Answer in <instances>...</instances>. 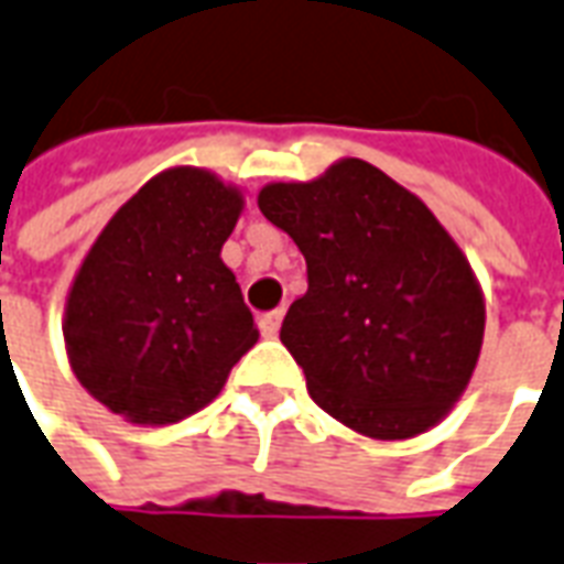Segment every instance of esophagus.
<instances>
[{
    "instance_id": "34e87169",
    "label": "esophagus",
    "mask_w": 564,
    "mask_h": 564,
    "mask_svg": "<svg viewBox=\"0 0 564 564\" xmlns=\"http://www.w3.org/2000/svg\"><path fill=\"white\" fill-rule=\"evenodd\" d=\"M258 327H261V336L264 338H276L279 327H282V312H270L258 321Z\"/></svg>"
}]
</instances>
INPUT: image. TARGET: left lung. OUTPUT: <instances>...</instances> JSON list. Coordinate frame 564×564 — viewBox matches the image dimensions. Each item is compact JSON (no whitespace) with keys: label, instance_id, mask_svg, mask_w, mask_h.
I'll return each mask as SVG.
<instances>
[{"label":"left lung","instance_id":"8db88e82","mask_svg":"<svg viewBox=\"0 0 564 564\" xmlns=\"http://www.w3.org/2000/svg\"><path fill=\"white\" fill-rule=\"evenodd\" d=\"M258 207L306 258L279 338L317 408L371 440L446 419L481 354L485 294L431 207L357 156L261 186Z\"/></svg>","mask_w":564,"mask_h":564}]
</instances>
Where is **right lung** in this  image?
I'll return each mask as SVG.
<instances>
[{
	"label": "right lung",
	"instance_id": "add662e5",
	"mask_svg": "<svg viewBox=\"0 0 564 564\" xmlns=\"http://www.w3.org/2000/svg\"><path fill=\"white\" fill-rule=\"evenodd\" d=\"M243 193L198 166H172L118 207L65 303L67 362L104 408L172 425L210 404L258 341L223 243Z\"/></svg>",
	"mask_w": 564,
	"mask_h": 564
}]
</instances>
